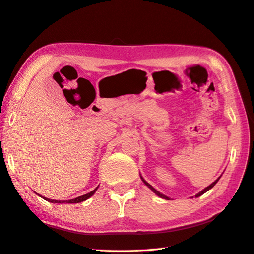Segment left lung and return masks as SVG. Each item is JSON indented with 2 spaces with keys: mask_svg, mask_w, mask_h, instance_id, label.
Listing matches in <instances>:
<instances>
[{
  "mask_svg": "<svg viewBox=\"0 0 254 254\" xmlns=\"http://www.w3.org/2000/svg\"><path fill=\"white\" fill-rule=\"evenodd\" d=\"M221 176H222V175H221ZM221 176H220V177H219V178H218L217 180H214V181H213V183H212V184H211L210 186H208V187H206V188H205V189H204L203 191H200V192H198V193H197L196 195H195V197H198V196H200V195H203L204 193H206L207 191H209V190L211 189V188H213V187H214V185H216V184L218 183V181H219V179L221 178ZM140 179L142 180V183H144V184H145V185H146V186H147V187L149 188V189H150V190H151V191H152V192H153L154 194H157L159 197H161V198H164V199H170V197H168V196H166V195H164V194H162V193H160V192H159L158 190H155V189H154V188H153V187H152V186H151L150 184H148V183H147V181H146V180H145L144 178H142V177H141V175H140Z\"/></svg>",
  "mask_w": 254,
  "mask_h": 254,
  "instance_id": "left-lung-1",
  "label": "left lung"
}]
</instances>
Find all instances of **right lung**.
I'll return each instance as SVG.
<instances>
[{"instance_id":"right-lung-1","label":"right lung","mask_w":254,"mask_h":254,"mask_svg":"<svg viewBox=\"0 0 254 254\" xmlns=\"http://www.w3.org/2000/svg\"><path fill=\"white\" fill-rule=\"evenodd\" d=\"M97 188H99V187H96L95 189H94L93 191H91L90 193H87V194H84V195H81V196H78V197H76V198L68 199V200H58V199H50V198L43 197V196H42V197H43L45 200L50 201V203H55V204H63V203H66V204H76V203H81V201L86 200V199H88L89 197L92 196V195L96 192ZM38 195H40V194H38ZM40 196H41V195H40Z\"/></svg>"}]
</instances>
